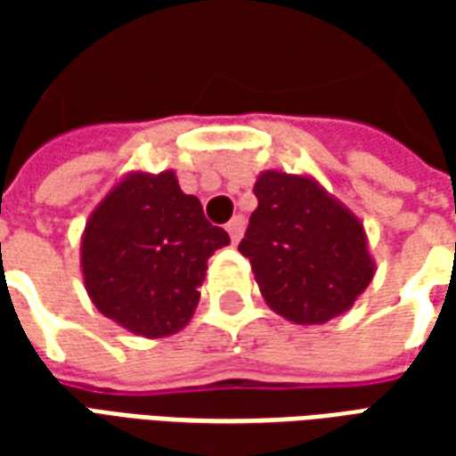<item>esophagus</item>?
Masks as SVG:
<instances>
[{"mask_svg": "<svg viewBox=\"0 0 456 456\" xmlns=\"http://www.w3.org/2000/svg\"><path fill=\"white\" fill-rule=\"evenodd\" d=\"M244 227H247V222H244V217H241V215H237V217L229 219L227 232H229V237H232V241H234V244H237L239 239L244 237Z\"/></svg>", "mask_w": 456, "mask_h": 456, "instance_id": "obj_1", "label": "esophagus"}]
</instances>
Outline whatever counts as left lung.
<instances>
[{"label": "left lung", "instance_id": "8db88e82", "mask_svg": "<svg viewBox=\"0 0 456 456\" xmlns=\"http://www.w3.org/2000/svg\"><path fill=\"white\" fill-rule=\"evenodd\" d=\"M254 195L239 251L266 305L296 325L346 313L376 273L362 219L305 173L264 170Z\"/></svg>", "mask_w": 456, "mask_h": 456}]
</instances>
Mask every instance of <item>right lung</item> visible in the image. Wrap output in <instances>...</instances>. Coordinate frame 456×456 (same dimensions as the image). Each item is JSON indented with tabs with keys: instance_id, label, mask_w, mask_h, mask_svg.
<instances>
[{
	"instance_id": "add662e5",
	"label": "right lung",
	"mask_w": 456,
	"mask_h": 456,
	"mask_svg": "<svg viewBox=\"0 0 456 456\" xmlns=\"http://www.w3.org/2000/svg\"><path fill=\"white\" fill-rule=\"evenodd\" d=\"M175 170H131L85 222L80 268L87 296L131 335L160 339L180 332L200 303L208 258L227 247Z\"/></svg>"
}]
</instances>
